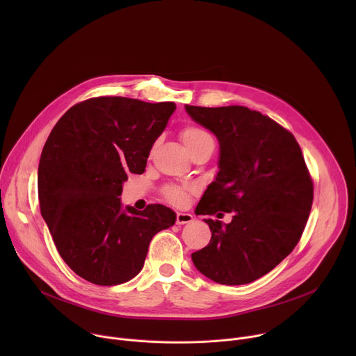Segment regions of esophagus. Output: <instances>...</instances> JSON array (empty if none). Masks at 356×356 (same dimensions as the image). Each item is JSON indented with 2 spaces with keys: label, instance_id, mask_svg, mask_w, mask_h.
Masks as SVG:
<instances>
[{
  "label": "esophagus",
  "instance_id": "obj_1",
  "mask_svg": "<svg viewBox=\"0 0 356 356\" xmlns=\"http://www.w3.org/2000/svg\"><path fill=\"white\" fill-rule=\"evenodd\" d=\"M194 220V217L188 213H177L176 214V224L177 225H183V224H187V222H191Z\"/></svg>",
  "mask_w": 356,
  "mask_h": 356
}]
</instances>
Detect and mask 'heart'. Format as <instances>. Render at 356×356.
I'll return each instance as SVG.
<instances>
[{
    "mask_svg": "<svg viewBox=\"0 0 356 356\" xmlns=\"http://www.w3.org/2000/svg\"><path fill=\"white\" fill-rule=\"evenodd\" d=\"M207 139H211V136L206 131H202L197 127H187L181 131V140L184 142L188 152ZM186 194H187V188L184 187L169 186L165 190L166 198L175 202V204H181V202L186 200Z\"/></svg>",
    "mask_w": 356,
    "mask_h": 356,
    "instance_id": "b5f03b06",
    "label": "heart"
}]
</instances>
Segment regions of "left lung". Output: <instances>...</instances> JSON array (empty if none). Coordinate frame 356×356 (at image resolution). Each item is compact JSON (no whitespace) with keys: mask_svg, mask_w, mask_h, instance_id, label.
<instances>
[{"mask_svg":"<svg viewBox=\"0 0 356 356\" xmlns=\"http://www.w3.org/2000/svg\"><path fill=\"white\" fill-rule=\"evenodd\" d=\"M184 108L220 143V170L195 213H234L229 224L204 220L211 241L191 253L193 264L216 283H250L289 255L309 220L313 181L301 149L289 131L246 107Z\"/></svg>","mask_w":356,"mask_h":356,"instance_id":"8db88e82","label":"left lung"}]
</instances>
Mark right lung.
<instances>
[{
    "mask_svg": "<svg viewBox=\"0 0 356 356\" xmlns=\"http://www.w3.org/2000/svg\"><path fill=\"white\" fill-rule=\"evenodd\" d=\"M175 110V103L97 97L73 106L50 132L38 169L40 214L63 261L87 282L131 280L154 235L176 222L169 207L138 211L120 198L128 175L145 172Z\"/></svg>",
    "mask_w": 356,
    "mask_h": 356,
    "instance_id": "obj_1",
    "label": "right lung"
}]
</instances>
